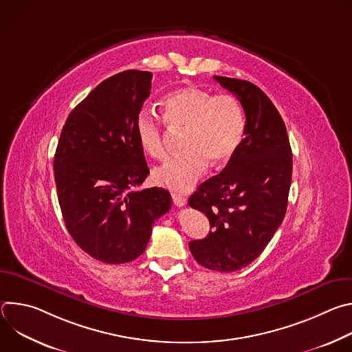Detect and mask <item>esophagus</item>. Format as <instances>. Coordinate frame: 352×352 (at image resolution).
Instances as JSON below:
<instances>
[{"mask_svg": "<svg viewBox=\"0 0 352 352\" xmlns=\"http://www.w3.org/2000/svg\"><path fill=\"white\" fill-rule=\"evenodd\" d=\"M171 197H173V202L175 206L181 208V206H185L186 205V197L182 196L181 193H171Z\"/></svg>", "mask_w": 352, "mask_h": 352, "instance_id": "obj_1", "label": "esophagus"}]
</instances>
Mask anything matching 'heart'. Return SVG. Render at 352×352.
I'll return each instance as SVG.
<instances>
[{
	"label": "heart",
	"instance_id": "1",
	"mask_svg": "<svg viewBox=\"0 0 352 352\" xmlns=\"http://www.w3.org/2000/svg\"><path fill=\"white\" fill-rule=\"evenodd\" d=\"M166 118L174 128H186V152L167 159L153 170L157 185L188 190L202 177L209 162L226 164L238 150L245 133V114L239 100L231 94H213L205 89L181 87L164 98ZM138 143L147 156L162 159L166 153L164 133L159 118L140 110L135 120Z\"/></svg>",
	"mask_w": 352,
	"mask_h": 352
}]
</instances>
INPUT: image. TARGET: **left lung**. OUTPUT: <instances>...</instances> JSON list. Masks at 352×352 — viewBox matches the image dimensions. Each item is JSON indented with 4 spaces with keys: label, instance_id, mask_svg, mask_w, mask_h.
<instances>
[{
    "label": "left lung",
    "instance_id": "8db88e82",
    "mask_svg": "<svg viewBox=\"0 0 352 352\" xmlns=\"http://www.w3.org/2000/svg\"><path fill=\"white\" fill-rule=\"evenodd\" d=\"M245 111V138L224 170L200 184L190 208L206 214L212 231L190 241L195 261L231 273L252 263L285 216L292 153L284 121L272 100L254 83L214 76Z\"/></svg>",
    "mask_w": 352,
    "mask_h": 352
}]
</instances>
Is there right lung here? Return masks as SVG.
I'll return each instance as SVG.
<instances>
[{"instance_id":"right-lung-1","label":"right lung","mask_w":352,"mask_h":352,"mask_svg":"<svg viewBox=\"0 0 352 352\" xmlns=\"http://www.w3.org/2000/svg\"><path fill=\"white\" fill-rule=\"evenodd\" d=\"M152 72L129 69L94 87L71 111L54 156L68 232L93 259L121 265L140 256L153 223L171 208L163 188L136 190L148 174L135 120Z\"/></svg>"}]
</instances>
